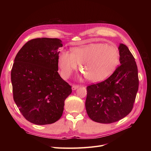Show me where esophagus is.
<instances>
[{
    "label": "esophagus",
    "instance_id": "1",
    "mask_svg": "<svg viewBox=\"0 0 151 151\" xmlns=\"http://www.w3.org/2000/svg\"><path fill=\"white\" fill-rule=\"evenodd\" d=\"M79 87V86H78V85H72V90H76V89H77V88H78Z\"/></svg>",
    "mask_w": 151,
    "mask_h": 151
}]
</instances>
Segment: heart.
<instances>
[{
    "mask_svg": "<svg viewBox=\"0 0 151 151\" xmlns=\"http://www.w3.org/2000/svg\"><path fill=\"white\" fill-rule=\"evenodd\" d=\"M118 60L119 53L116 48L103 43H93L73 48L70 54L63 52L58 57V63L63 78L69 77L78 63L86 78L96 83L111 74Z\"/></svg>",
    "mask_w": 151,
    "mask_h": 151,
    "instance_id": "heart-1",
    "label": "heart"
}]
</instances>
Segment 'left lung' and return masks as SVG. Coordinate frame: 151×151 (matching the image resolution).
Instances as JSON below:
<instances>
[{
  "label": "left lung",
  "mask_w": 151,
  "mask_h": 151,
  "mask_svg": "<svg viewBox=\"0 0 151 151\" xmlns=\"http://www.w3.org/2000/svg\"><path fill=\"white\" fill-rule=\"evenodd\" d=\"M120 65L108 78L87 87L86 109L91 120L111 123L125 117L134 106L139 89L135 58L125 45L118 47Z\"/></svg>",
  "instance_id": "obj_1"
}]
</instances>
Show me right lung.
Here are the masks:
<instances>
[{
    "label": "right lung",
    "instance_id": "right-lung-1",
    "mask_svg": "<svg viewBox=\"0 0 151 151\" xmlns=\"http://www.w3.org/2000/svg\"><path fill=\"white\" fill-rule=\"evenodd\" d=\"M58 38L28 41L14 59L11 70L13 98L26 119L36 125L52 124L62 115L72 87L58 73Z\"/></svg>",
    "mask_w": 151,
    "mask_h": 151
}]
</instances>
